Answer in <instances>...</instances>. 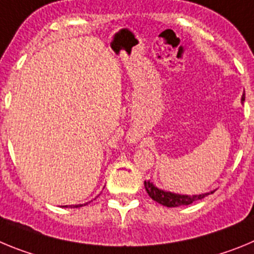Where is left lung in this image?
Returning a JSON list of instances; mask_svg holds the SVG:
<instances>
[{
	"mask_svg": "<svg viewBox=\"0 0 254 254\" xmlns=\"http://www.w3.org/2000/svg\"><path fill=\"white\" fill-rule=\"evenodd\" d=\"M246 96H242V103L244 102ZM145 190H146L147 194L151 197L154 201L167 207H179V206H187L190 205L194 201L202 199L207 194L214 193V190H211L210 193H202V194H194V196H188V194H178L173 193V192H168V190H160V188L155 187L150 181H145Z\"/></svg>",
	"mask_w": 254,
	"mask_h": 254,
	"instance_id": "obj_1",
	"label": "left lung"
}]
</instances>
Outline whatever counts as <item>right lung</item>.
Returning a JSON list of instances; mask_svg holds the SVG:
<instances>
[{
	"label": "right lung",
	"instance_id": "right-lung-1",
	"mask_svg": "<svg viewBox=\"0 0 254 254\" xmlns=\"http://www.w3.org/2000/svg\"><path fill=\"white\" fill-rule=\"evenodd\" d=\"M85 205H87V203H84V205H71L69 206V207L71 208H75V207H81V206H85ZM62 207H67V206H62Z\"/></svg>",
	"mask_w": 254,
	"mask_h": 254
}]
</instances>
